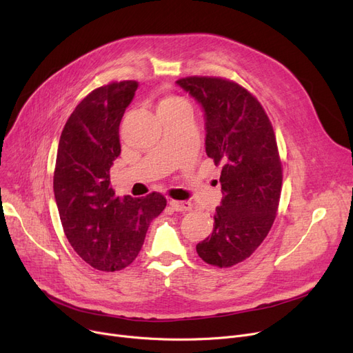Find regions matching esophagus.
Masks as SVG:
<instances>
[{
	"label": "esophagus",
	"mask_w": 353,
	"mask_h": 353,
	"mask_svg": "<svg viewBox=\"0 0 353 353\" xmlns=\"http://www.w3.org/2000/svg\"><path fill=\"white\" fill-rule=\"evenodd\" d=\"M170 208L174 212H190L192 210V203L189 201H177V200H172L170 201Z\"/></svg>",
	"instance_id": "obj_1"
}]
</instances>
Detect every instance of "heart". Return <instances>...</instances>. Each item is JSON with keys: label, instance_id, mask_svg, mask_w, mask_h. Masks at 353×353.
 Returning a JSON list of instances; mask_svg holds the SVG:
<instances>
[{"label": "heart", "instance_id": "heart-1", "mask_svg": "<svg viewBox=\"0 0 353 353\" xmlns=\"http://www.w3.org/2000/svg\"><path fill=\"white\" fill-rule=\"evenodd\" d=\"M180 107H189V104L179 99V97H167L164 99L160 104H159V108H157V113L159 114H163V113H169V111H173L176 108H180Z\"/></svg>", "mask_w": 353, "mask_h": 353}]
</instances>
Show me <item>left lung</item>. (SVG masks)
<instances>
[{
  "mask_svg": "<svg viewBox=\"0 0 353 353\" xmlns=\"http://www.w3.org/2000/svg\"><path fill=\"white\" fill-rule=\"evenodd\" d=\"M176 84L201 107L206 154L221 165L223 199L212 236L196 250L206 263L230 268L261 246L279 206L282 163L273 127L261 103L233 81L186 77Z\"/></svg>",
  "mask_w": 353,
  "mask_h": 353,
  "instance_id": "obj_1",
  "label": "left lung"
}]
</instances>
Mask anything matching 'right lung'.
Masks as SVG:
<instances>
[{"instance_id": "1", "label": "right lung", "mask_w": 353, "mask_h": 353, "mask_svg": "<svg viewBox=\"0 0 353 353\" xmlns=\"http://www.w3.org/2000/svg\"><path fill=\"white\" fill-rule=\"evenodd\" d=\"M137 81L96 88L67 120L54 170V196L72 249L97 270H121L137 257L148 226L165 208L159 193L116 197L110 167L120 156L119 127Z\"/></svg>"}]
</instances>
